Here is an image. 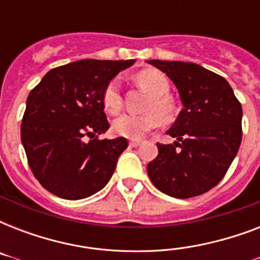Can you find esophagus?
Segmentation results:
<instances>
[{"mask_svg": "<svg viewBox=\"0 0 260 260\" xmlns=\"http://www.w3.org/2000/svg\"><path fill=\"white\" fill-rule=\"evenodd\" d=\"M142 144V142H139V140H131L129 142V147H139Z\"/></svg>", "mask_w": 260, "mask_h": 260, "instance_id": "obj_1", "label": "esophagus"}]
</instances>
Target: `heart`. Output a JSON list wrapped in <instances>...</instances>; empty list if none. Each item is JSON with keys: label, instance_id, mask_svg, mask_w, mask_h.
<instances>
[{"label": "heart", "instance_id": "b5f03b06", "mask_svg": "<svg viewBox=\"0 0 260 260\" xmlns=\"http://www.w3.org/2000/svg\"><path fill=\"white\" fill-rule=\"evenodd\" d=\"M139 83L152 94L146 114H121L113 121V131L126 139L144 138L150 131L158 128L162 118L169 121L174 114L173 101L167 97L170 83L166 75L158 70H144L138 75ZM102 104L109 113H117L122 106V95L118 79H112L102 94Z\"/></svg>", "mask_w": 260, "mask_h": 260}]
</instances>
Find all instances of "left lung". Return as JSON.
I'll use <instances>...</instances> for the list:
<instances>
[{
	"instance_id": "obj_1",
	"label": "left lung",
	"mask_w": 260,
	"mask_h": 260,
	"mask_svg": "<svg viewBox=\"0 0 260 260\" xmlns=\"http://www.w3.org/2000/svg\"><path fill=\"white\" fill-rule=\"evenodd\" d=\"M178 89L183 109L159 144L147 173L155 187L175 198L206 193L230 169L242 143L243 110L234 90L213 71L190 62L147 60Z\"/></svg>"
}]
</instances>
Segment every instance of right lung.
<instances>
[{"instance_id": "add662e5", "label": "right lung", "mask_w": 260, "mask_h": 260, "mask_svg": "<svg viewBox=\"0 0 260 260\" xmlns=\"http://www.w3.org/2000/svg\"><path fill=\"white\" fill-rule=\"evenodd\" d=\"M134 63L132 59L77 60L48 71L30 91L21 143L30 170L44 189L60 198L81 200L109 182L128 142L98 139L109 129L102 94Z\"/></svg>"}]
</instances>
